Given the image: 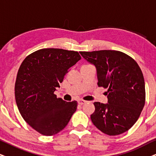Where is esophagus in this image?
Returning <instances> with one entry per match:
<instances>
[{"instance_id": "obj_1", "label": "esophagus", "mask_w": 156, "mask_h": 156, "mask_svg": "<svg viewBox=\"0 0 156 156\" xmlns=\"http://www.w3.org/2000/svg\"><path fill=\"white\" fill-rule=\"evenodd\" d=\"M78 104H80V105H83V104H84L86 103V101H84V100L80 99V100H78Z\"/></svg>"}]
</instances>
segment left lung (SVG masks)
<instances>
[{
	"label": "left lung",
	"mask_w": 156,
	"mask_h": 156,
	"mask_svg": "<svg viewBox=\"0 0 156 156\" xmlns=\"http://www.w3.org/2000/svg\"><path fill=\"white\" fill-rule=\"evenodd\" d=\"M80 53L96 66L98 87L108 88V104L94 103L93 124L110 136L125 133L137 122L145 106V80L140 68L133 58L120 51Z\"/></svg>",
	"instance_id": "obj_1"
}]
</instances>
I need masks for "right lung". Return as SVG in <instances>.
<instances>
[{"label": "right lung", "mask_w": 156, "mask_h": 156, "mask_svg": "<svg viewBox=\"0 0 156 156\" xmlns=\"http://www.w3.org/2000/svg\"><path fill=\"white\" fill-rule=\"evenodd\" d=\"M80 59L76 51L44 48L29 55L19 67L15 83L18 109L41 135L52 136L62 130L76 111V101H65L54 92Z\"/></svg>", "instance_id": "obj_1"}]
</instances>
